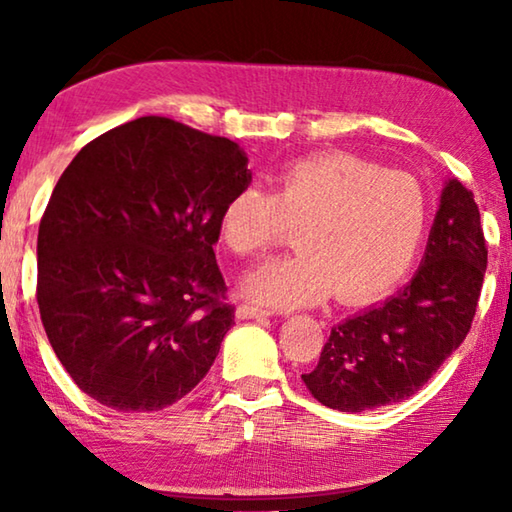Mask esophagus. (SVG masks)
Masks as SVG:
<instances>
[{
  "mask_svg": "<svg viewBox=\"0 0 512 512\" xmlns=\"http://www.w3.org/2000/svg\"><path fill=\"white\" fill-rule=\"evenodd\" d=\"M237 316L239 318H266L271 316V309H264V307H257V305H239L237 309Z\"/></svg>",
  "mask_w": 512,
  "mask_h": 512,
  "instance_id": "34e87169",
  "label": "esophagus"
}]
</instances>
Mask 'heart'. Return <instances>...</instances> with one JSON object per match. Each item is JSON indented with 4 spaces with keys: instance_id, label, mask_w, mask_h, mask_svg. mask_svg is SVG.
Masks as SVG:
<instances>
[{
    "instance_id": "b5f03b06",
    "label": "heart",
    "mask_w": 512,
    "mask_h": 512,
    "mask_svg": "<svg viewBox=\"0 0 512 512\" xmlns=\"http://www.w3.org/2000/svg\"><path fill=\"white\" fill-rule=\"evenodd\" d=\"M427 228V196L409 173L384 171L348 153L300 160L273 192L239 189L219 216L223 246L257 257L296 232L298 253L257 268L246 293L264 305H311L334 289L341 300L386 291L411 266Z\"/></svg>"
}]
</instances>
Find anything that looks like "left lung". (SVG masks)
<instances>
[{
  "instance_id": "obj_1",
  "label": "left lung",
  "mask_w": 512,
  "mask_h": 512,
  "mask_svg": "<svg viewBox=\"0 0 512 512\" xmlns=\"http://www.w3.org/2000/svg\"><path fill=\"white\" fill-rule=\"evenodd\" d=\"M488 246L474 194L449 180L413 280L393 298L332 327L302 375L329 409L359 413L411 397L470 332Z\"/></svg>"
}]
</instances>
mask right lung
Returning <instances> with one entry per match:
<instances>
[{"label":"right lung","mask_w":512,"mask_h":512,"mask_svg":"<svg viewBox=\"0 0 512 512\" xmlns=\"http://www.w3.org/2000/svg\"><path fill=\"white\" fill-rule=\"evenodd\" d=\"M246 167L237 142L155 115L69 162L40 221L36 298L83 393L151 413L207 375L235 325L214 246Z\"/></svg>","instance_id":"1"}]
</instances>
